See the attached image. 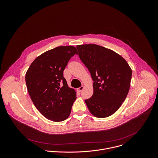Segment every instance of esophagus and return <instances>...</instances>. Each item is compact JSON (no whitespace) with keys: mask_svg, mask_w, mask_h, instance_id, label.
<instances>
[{"mask_svg":"<svg viewBox=\"0 0 158 158\" xmlns=\"http://www.w3.org/2000/svg\"><path fill=\"white\" fill-rule=\"evenodd\" d=\"M84 89V86H81V87H80L79 88H78V89H77V91H79V92H81L82 89Z\"/></svg>","mask_w":158,"mask_h":158,"instance_id":"obj_1","label":"esophagus"}]
</instances>
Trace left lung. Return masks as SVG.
<instances>
[{
    "instance_id": "left-lung-1",
    "label": "left lung",
    "mask_w": 158,
    "mask_h": 158,
    "mask_svg": "<svg viewBox=\"0 0 158 158\" xmlns=\"http://www.w3.org/2000/svg\"><path fill=\"white\" fill-rule=\"evenodd\" d=\"M76 48L94 82L93 96L85 100L88 108L97 118L108 117L124 102L130 89L132 70L123 57L113 50L96 44Z\"/></svg>"
}]
</instances>
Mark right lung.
Here are the masks:
<instances>
[{
    "label": "right lung",
    "instance_id": "obj_1",
    "mask_svg": "<svg viewBox=\"0 0 158 158\" xmlns=\"http://www.w3.org/2000/svg\"><path fill=\"white\" fill-rule=\"evenodd\" d=\"M75 54L73 46H60L40 54L25 74L28 93L36 108L54 122L67 119L76 99V92L69 87L63 72Z\"/></svg>",
    "mask_w": 158,
    "mask_h": 158
}]
</instances>
